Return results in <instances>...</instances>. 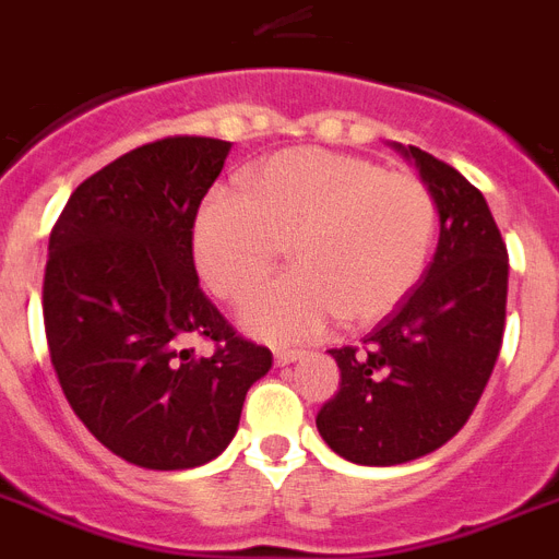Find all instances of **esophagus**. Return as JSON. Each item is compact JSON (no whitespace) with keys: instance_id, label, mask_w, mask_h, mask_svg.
Wrapping results in <instances>:
<instances>
[{"instance_id":"1","label":"esophagus","mask_w":559,"mask_h":559,"mask_svg":"<svg viewBox=\"0 0 559 559\" xmlns=\"http://www.w3.org/2000/svg\"><path fill=\"white\" fill-rule=\"evenodd\" d=\"M300 357H304V352H298V348H275L273 352L275 366H289V362L300 360Z\"/></svg>"}]
</instances>
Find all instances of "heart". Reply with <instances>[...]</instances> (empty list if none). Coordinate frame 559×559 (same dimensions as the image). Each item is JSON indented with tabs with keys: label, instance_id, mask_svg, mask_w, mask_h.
Here are the masks:
<instances>
[{
	"label": "heart",
	"instance_id": "1",
	"mask_svg": "<svg viewBox=\"0 0 559 559\" xmlns=\"http://www.w3.org/2000/svg\"><path fill=\"white\" fill-rule=\"evenodd\" d=\"M436 202L416 174L326 148H289L247 174L245 193L213 191L193 222V259L211 293L239 300L289 245L293 273L241 307L266 340H309L340 318L371 326L425 273Z\"/></svg>",
	"mask_w": 559,
	"mask_h": 559
}]
</instances>
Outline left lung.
<instances>
[{"mask_svg": "<svg viewBox=\"0 0 559 559\" xmlns=\"http://www.w3.org/2000/svg\"><path fill=\"white\" fill-rule=\"evenodd\" d=\"M394 148L433 193L439 247L419 286L360 346L329 352L340 391L314 419L334 453L368 467L433 453L467 425L507 323L509 255L484 193L433 154Z\"/></svg>", "mask_w": 559, "mask_h": 559, "instance_id": "left-lung-1", "label": "left lung"}]
</instances>
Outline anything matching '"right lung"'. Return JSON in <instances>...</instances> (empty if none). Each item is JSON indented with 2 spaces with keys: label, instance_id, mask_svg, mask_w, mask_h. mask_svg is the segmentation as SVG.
Returning <instances> with one entry per match:
<instances>
[{
  "label": "right lung",
  "instance_id": "right-lung-1",
  "mask_svg": "<svg viewBox=\"0 0 559 559\" xmlns=\"http://www.w3.org/2000/svg\"><path fill=\"white\" fill-rule=\"evenodd\" d=\"M227 152L188 134L140 145L84 179L50 233L41 300L61 391L104 448L145 469L216 459L273 366L193 266V222Z\"/></svg>",
  "mask_w": 559,
  "mask_h": 559
}]
</instances>
